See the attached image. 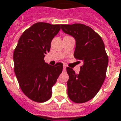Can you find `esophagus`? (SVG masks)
Here are the masks:
<instances>
[{"label":"esophagus","mask_w":121,"mask_h":121,"mask_svg":"<svg viewBox=\"0 0 121 121\" xmlns=\"http://www.w3.org/2000/svg\"><path fill=\"white\" fill-rule=\"evenodd\" d=\"M66 69V65H63V69Z\"/></svg>","instance_id":"34e87169"}]
</instances>
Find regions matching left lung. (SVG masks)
I'll use <instances>...</instances> for the list:
<instances>
[{"label": "left lung", "mask_w": 121, "mask_h": 121, "mask_svg": "<svg viewBox=\"0 0 121 121\" xmlns=\"http://www.w3.org/2000/svg\"><path fill=\"white\" fill-rule=\"evenodd\" d=\"M62 31L76 40L74 57L81 60L79 73L67 67V94L75 103L82 104L98 92L106 77L108 56L101 37L89 26L81 23L61 25Z\"/></svg>", "instance_id": "left-lung-1"}]
</instances>
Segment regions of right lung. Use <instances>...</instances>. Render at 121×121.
<instances>
[{"mask_svg":"<svg viewBox=\"0 0 121 121\" xmlns=\"http://www.w3.org/2000/svg\"><path fill=\"white\" fill-rule=\"evenodd\" d=\"M60 26L35 23L23 33L13 51L14 72L20 88L34 102L42 103L51 98L52 86L62 72V63L52 66L44 60Z\"/></svg>","mask_w":121,"mask_h":121,"instance_id":"1","label":"right lung"}]
</instances>
